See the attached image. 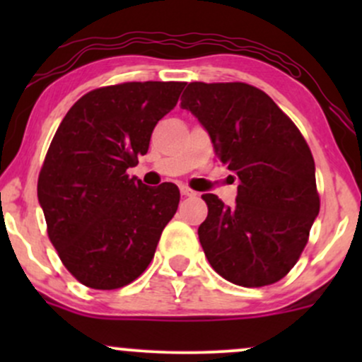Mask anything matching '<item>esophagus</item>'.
Listing matches in <instances>:
<instances>
[{
  "mask_svg": "<svg viewBox=\"0 0 362 362\" xmlns=\"http://www.w3.org/2000/svg\"><path fill=\"white\" fill-rule=\"evenodd\" d=\"M180 194L185 195V197H195V195H197V192H195V190L189 189V187H187V185H180Z\"/></svg>",
  "mask_w": 362,
  "mask_h": 362,
  "instance_id": "34e87169",
  "label": "esophagus"
}]
</instances>
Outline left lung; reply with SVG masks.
Instances as JSON below:
<instances>
[{
    "label": "left lung",
    "mask_w": 362,
    "mask_h": 362,
    "mask_svg": "<svg viewBox=\"0 0 362 362\" xmlns=\"http://www.w3.org/2000/svg\"><path fill=\"white\" fill-rule=\"evenodd\" d=\"M182 109L238 177L233 207L204 194L199 240L211 267L245 288L274 284L300 259L320 211L315 161L293 120L247 83H189Z\"/></svg>",
    "instance_id": "left-lung-1"
}]
</instances>
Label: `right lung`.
Listing matches in <instances>:
<instances>
[{
	"label": "right lung",
	"mask_w": 362,
	"mask_h": 362,
	"mask_svg": "<svg viewBox=\"0 0 362 362\" xmlns=\"http://www.w3.org/2000/svg\"><path fill=\"white\" fill-rule=\"evenodd\" d=\"M185 83L132 81L83 95L57 127L37 184L47 233L64 267L91 289H117L146 271L177 213L175 184L129 177Z\"/></svg>",
	"instance_id": "add662e5"
}]
</instances>
